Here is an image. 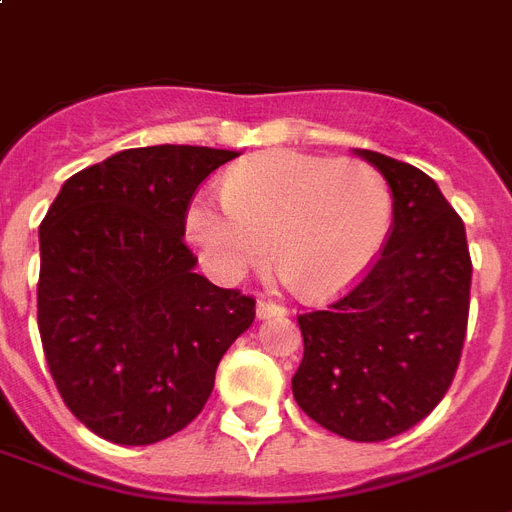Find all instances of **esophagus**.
<instances>
[{
  "mask_svg": "<svg viewBox=\"0 0 512 512\" xmlns=\"http://www.w3.org/2000/svg\"><path fill=\"white\" fill-rule=\"evenodd\" d=\"M287 308L271 300H257V319H273V316H284Z\"/></svg>",
  "mask_w": 512,
  "mask_h": 512,
  "instance_id": "obj_1",
  "label": "esophagus"
}]
</instances>
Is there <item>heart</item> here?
Segmentation results:
<instances>
[{
  "mask_svg": "<svg viewBox=\"0 0 512 512\" xmlns=\"http://www.w3.org/2000/svg\"><path fill=\"white\" fill-rule=\"evenodd\" d=\"M220 196L223 207L201 199L185 217L212 273L239 279L271 247L281 276L311 297L356 284L380 257L393 225L385 175L372 164L332 156L260 154L225 175Z\"/></svg>",
  "mask_w": 512,
  "mask_h": 512,
  "instance_id": "1",
  "label": "heart"
}]
</instances>
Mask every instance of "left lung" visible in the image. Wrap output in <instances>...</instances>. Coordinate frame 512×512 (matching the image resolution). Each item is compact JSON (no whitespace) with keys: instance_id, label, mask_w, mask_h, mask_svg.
<instances>
[{"instance_id":"left-lung-1","label":"left lung","mask_w":512,"mask_h":512,"mask_svg":"<svg viewBox=\"0 0 512 512\" xmlns=\"http://www.w3.org/2000/svg\"><path fill=\"white\" fill-rule=\"evenodd\" d=\"M393 225L372 271L327 311L297 316V406L350 441H385L425 420L457 372L470 311L465 223L433 177L377 151Z\"/></svg>"}]
</instances>
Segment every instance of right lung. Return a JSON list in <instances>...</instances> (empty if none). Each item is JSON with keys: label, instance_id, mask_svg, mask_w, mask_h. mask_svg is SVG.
I'll return each mask as SVG.
<instances>
[{"label": "right lung", "instance_id": "add662e5", "mask_svg": "<svg viewBox=\"0 0 512 512\" xmlns=\"http://www.w3.org/2000/svg\"><path fill=\"white\" fill-rule=\"evenodd\" d=\"M239 151L127 148L63 183L39 225L36 319L52 380L95 436L148 446L204 409L255 300L196 273L185 212Z\"/></svg>", "mask_w": 512, "mask_h": 512}]
</instances>
